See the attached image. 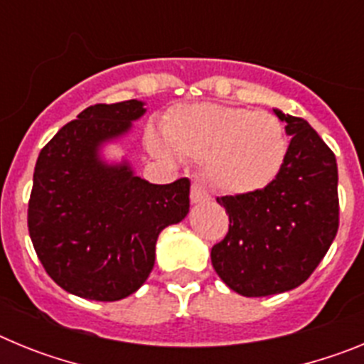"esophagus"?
Wrapping results in <instances>:
<instances>
[{
	"label": "esophagus",
	"mask_w": 364,
	"mask_h": 364,
	"mask_svg": "<svg viewBox=\"0 0 364 364\" xmlns=\"http://www.w3.org/2000/svg\"><path fill=\"white\" fill-rule=\"evenodd\" d=\"M210 200V193L205 191L204 184H200L198 180H193L191 184V202L193 204H198V202Z\"/></svg>",
	"instance_id": "1"
}]
</instances>
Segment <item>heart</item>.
<instances>
[{"label": "heart", "mask_w": 364, "mask_h": 364, "mask_svg": "<svg viewBox=\"0 0 364 364\" xmlns=\"http://www.w3.org/2000/svg\"><path fill=\"white\" fill-rule=\"evenodd\" d=\"M162 134H147L153 153L202 159L208 180L230 195L264 189L277 178L288 154L284 125L275 114L235 105H176L166 114Z\"/></svg>", "instance_id": "heart-1"}]
</instances>
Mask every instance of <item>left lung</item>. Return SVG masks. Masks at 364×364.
<instances>
[{"label": "left lung", "mask_w": 364, "mask_h": 364, "mask_svg": "<svg viewBox=\"0 0 364 364\" xmlns=\"http://www.w3.org/2000/svg\"><path fill=\"white\" fill-rule=\"evenodd\" d=\"M273 112L291 136L277 178L250 195L217 198L230 215V230L211 247V264L244 297L301 286L339 228L336 154L306 120L279 109Z\"/></svg>", "instance_id": "obj_1"}]
</instances>
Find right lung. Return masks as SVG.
Segmentation results:
<instances>
[{"mask_svg":"<svg viewBox=\"0 0 364 364\" xmlns=\"http://www.w3.org/2000/svg\"><path fill=\"white\" fill-rule=\"evenodd\" d=\"M144 102L96 104L41 149L28 200V235L49 277L91 301L134 294L154 266L164 228L189 211V182L149 184L127 162L105 164L100 147L131 129Z\"/></svg>","mask_w":364,"mask_h":364,"instance_id":"add662e5","label":"right lung"}]
</instances>
